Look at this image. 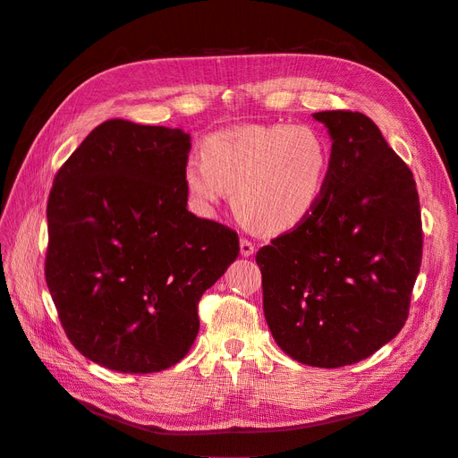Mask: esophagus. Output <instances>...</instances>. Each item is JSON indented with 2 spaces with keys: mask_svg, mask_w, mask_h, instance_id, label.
<instances>
[{
  "mask_svg": "<svg viewBox=\"0 0 458 458\" xmlns=\"http://www.w3.org/2000/svg\"><path fill=\"white\" fill-rule=\"evenodd\" d=\"M241 254L246 258L254 254V242L250 239H241Z\"/></svg>",
  "mask_w": 458,
  "mask_h": 458,
  "instance_id": "1",
  "label": "esophagus"
}]
</instances>
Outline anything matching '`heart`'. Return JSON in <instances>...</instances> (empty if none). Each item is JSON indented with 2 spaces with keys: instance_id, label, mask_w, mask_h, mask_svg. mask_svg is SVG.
Returning a JSON list of instances; mask_svg holds the SVG:
<instances>
[{
  "instance_id": "b5f03b06",
  "label": "heart",
  "mask_w": 458,
  "mask_h": 458,
  "mask_svg": "<svg viewBox=\"0 0 458 458\" xmlns=\"http://www.w3.org/2000/svg\"><path fill=\"white\" fill-rule=\"evenodd\" d=\"M328 150L321 135L303 126H246L216 131L202 158L183 165L189 197L212 208L233 191L237 214L261 231H288L306 221L323 197Z\"/></svg>"
}]
</instances>
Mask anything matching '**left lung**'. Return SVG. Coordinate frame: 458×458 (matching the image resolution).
<instances>
[{
    "label": "left lung",
    "instance_id": "8db88e82",
    "mask_svg": "<svg viewBox=\"0 0 458 458\" xmlns=\"http://www.w3.org/2000/svg\"><path fill=\"white\" fill-rule=\"evenodd\" d=\"M332 137L311 216L256 254L263 311L298 363L363 361L403 328L422 263V219L409 165L363 113L313 114Z\"/></svg>",
    "mask_w": 458,
    "mask_h": 458
}]
</instances>
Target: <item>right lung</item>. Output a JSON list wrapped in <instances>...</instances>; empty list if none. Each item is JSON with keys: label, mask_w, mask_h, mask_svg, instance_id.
I'll return each mask as SVG.
<instances>
[{"label": "right lung", "mask_w": 458, "mask_h": 458, "mask_svg": "<svg viewBox=\"0 0 458 458\" xmlns=\"http://www.w3.org/2000/svg\"><path fill=\"white\" fill-rule=\"evenodd\" d=\"M182 130L106 120L61 165L47 200L46 281L89 361L158 372L189 353L199 301L239 256V234L187 210Z\"/></svg>", "instance_id": "right-lung-1"}]
</instances>
